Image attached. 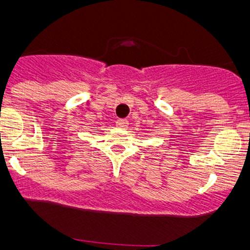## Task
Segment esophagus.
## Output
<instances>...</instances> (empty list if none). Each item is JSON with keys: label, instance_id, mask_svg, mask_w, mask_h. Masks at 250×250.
Here are the masks:
<instances>
[{"label": "esophagus", "instance_id": "obj_1", "mask_svg": "<svg viewBox=\"0 0 250 250\" xmlns=\"http://www.w3.org/2000/svg\"><path fill=\"white\" fill-rule=\"evenodd\" d=\"M127 120L126 119H118L116 122V126H118V127H120V128H124V127H126V126H127Z\"/></svg>", "mask_w": 250, "mask_h": 250}]
</instances>
